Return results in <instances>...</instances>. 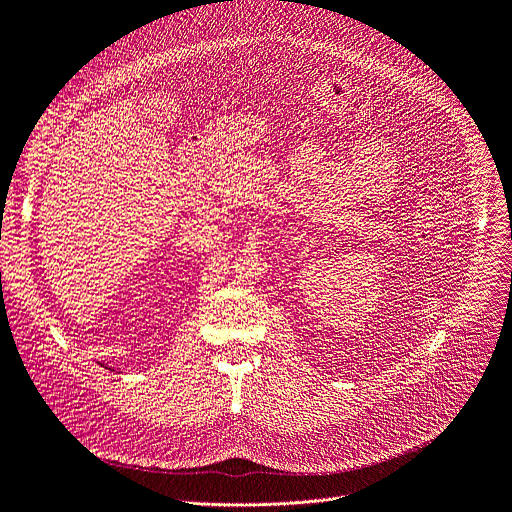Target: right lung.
<instances>
[{"label":"right lung","instance_id":"right-lung-1","mask_svg":"<svg viewBox=\"0 0 512 512\" xmlns=\"http://www.w3.org/2000/svg\"><path fill=\"white\" fill-rule=\"evenodd\" d=\"M102 368H106V370H110V372H115V368L113 366H106V364H100Z\"/></svg>","mask_w":512,"mask_h":512}]
</instances>
